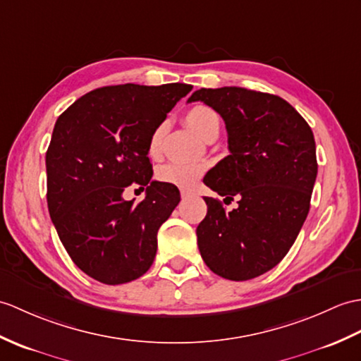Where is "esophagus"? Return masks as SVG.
Here are the masks:
<instances>
[{
    "label": "esophagus",
    "instance_id": "1",
    "mask_svg": "<svg viewBox=\"0 0 361 361\" xmlns=\"http://www.w3.org/2000/svg\"><path fill=\"white\" fill-rule=\"evenodd\" d=\"M190 195V192L189 190H186V189H181V197L183 198H188Z\"/></svg>",
    "mask_w": 361,
    "mask_h": 361
}]
</instances>
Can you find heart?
Wrapping results in <instances>:
<instances>
[{"mask_svg": "<svg viewBox=\"0 0 361 361\" xmlns=\"http://www.w3.org/2000/svg\"><path fill=\"white\" fill-rule=\"evenodd\" d=\"M186 123L194 129L201 138H206L212 132L220 129V116L212 107L206 104H197L190 107L186 114ZM164 133V126H158L150 137L149 150L150 154H157L161 145ZM204 164L201 163H186V161H172L161 166L158 169V178L163 183L172 184L181 189H189L194 186L197 180L203 175Z\"/></svg>", "mask_w": 361, "mask_h": 361, "instance_id": "heart-1", "label": "heart"}]
</instances>
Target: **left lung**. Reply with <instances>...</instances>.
<instances>
[{"mask_svg": "<svg viewBox=\"0 0 361 361\" xmlns=\"http://www.w3.org/2000/svg\"><path fill=\"white\" fill-rule=\"evenodd\" d=\"M192 102L219 112L228 130L231 154L204 184L224 203L238 198V207L226 212L220 200L204 197L200 254L223 279H255L281 262L306 220L318 169L314 133L286 99L264 92L203 87Z\"/></svg>", "mask_w": 361, "mask_h": 361, "instance_id": "left-lung-1", "label": "left lung"}]
</instances>
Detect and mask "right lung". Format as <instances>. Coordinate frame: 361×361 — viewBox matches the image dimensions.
<instances>
[{"mask_svg": "<svg viewBox=\"0 0 361 361\" xmlns=\"http://www.w3.org/2000/svg\"><path fill=\"white\" fill-rule=\"evenodd\" d=\"M190 85H120L89 92L55 123L46 152L47 207L72 262L104 284L137 280L152 266L157 233L180 203L152 180L149 142ZM132 182L147 198H122Z\"/></svg>", "mask_w": 361, "mask_h": 361, "instance_id": "obj_1", "label": "right lung"}]
</instances>
